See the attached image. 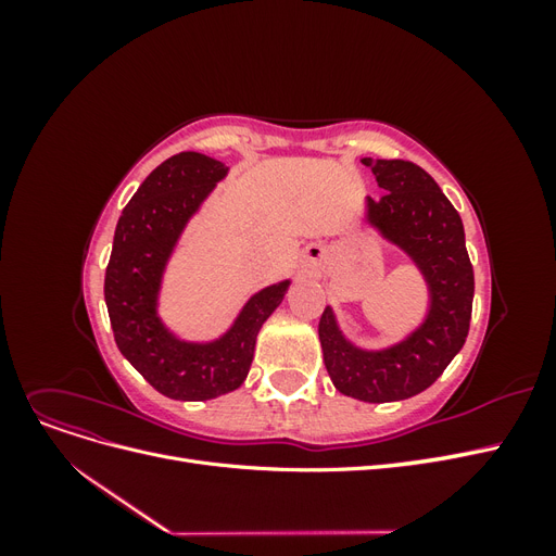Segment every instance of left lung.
<instances>
[{
    "label": "left lung",
    "instance_id": "obj_1",
    "mask_svg": "<svg viewBox=\"0 0 556 556\" xmlns=\"http://www.w3.org/2000/svg\"><path fill=\"white\" fill-rule=\"evenodd\" d=\"M362 164L384 190L378 201L368 197V220L422 268L431 288V313L408 341L384 352L352 348L336 327L331 308L319 317L317 331L336 390L382 403L415 396L439 380L468 336L476 282L462 217L422 166L371 157Z\"/></svg>",
    "mask_w": 556,
    "mask_h": 556
}]
</instances>
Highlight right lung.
<instances>
[{"instance_id": "1", "label": "right lung", "mask_w": 556, "mask_h": 556, "mask_svg": "<svg viewBox=\"0 0 556 556\" xmlns=\"http://www.w3.org/2000/svg\"><path fill=\"white\" fill-rule=\"evenodd\" d=\"M227 166L201 153L162 162L129 199L115 227L104 278V299L115 343L129 364L169 399L206 401L243 384L255 341L290 282H278L248 301L225 339L208 345L176 341L155 313L166 257L188 217Z\"/></svg>"}]
</instances>
